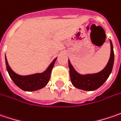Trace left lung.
I'll list each match as a JSON object with an SVG mask.
<instances>
[{"label": "left lung", "instance_id": "obj_1", "mask_svg": "<svg viewBox=\"0 0 121 121\" xmlns=\"http://www.w3.org/2000/svg\"><path fill=\"white\" fill-rule=\"evenodd\" d=\"M110 43V57L106 66L102 70L98 73L82 75L78 74L71 65L70 61H68V65L70 68V76L72 85L76 88L85 91H94L100 87L106 82L110 76L112 70L114 54L113 51V45L112 41Z\"/></svg>", "mask_w": 121, "mask_h": 121}]
</instances>
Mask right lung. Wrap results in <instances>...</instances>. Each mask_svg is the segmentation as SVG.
<instances>
[{"label":"right lung","mask_w":121,"mask_h":121,"mask_svg":"<svg viewBox=\"0 0 121 121\" xmlns=\"http://www.w3.org/2000/svg\"><path fill=\"white\" fill-rule=\"evenodd\" d=\"M56 59L57 58H55L51 62V64L44 72L40 74H34L32 75H28V76H21L14 72L10 68V66H9L6 56H5V62H6L7 70L8 71L9 74L11 78L12 79V81L14 82V83L24 91H33L40 89L47 85V84L49 81L51 70L53 67Z\"/></svg>","instance_id":"add662e5"}]
</instances>
